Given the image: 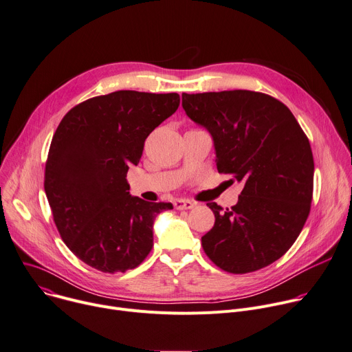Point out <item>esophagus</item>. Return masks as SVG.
<instances>
[{"label": "esophagus", "mask_w": 352, "mask_h": 352, "mask_svg": "<svg viewBox=\"0 0 352 352\" xmlns=\"http://www.w3.org/2000/svg\"><path fill=\"white\" fill-rule=\"evenodd\" d=\"M174 206L178 210H184V209H192L195 206V204L189 199H177V201H174Z\"/></svg>", "instance_id": "esophagus-1"}]
</instances>
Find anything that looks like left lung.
Instances as JSON below:
<instances>
[{
  "instance_id": "1",
  "label": "left lung",
  "mask_w": 352,
  "mask_h": 352,
  "mask_svg": "<svg viewBox=\"0 0 352 352\" xmlns=\"http://www.w3.org/2000/svg\"><path fill=\"white\" fill-rule=\"evenodd\" d=\"M182 108L212 135L217 171L244 185L230 209L206 204L214 226L202 237L204 251L232 274L279 260L300 234L313 198V154L294 113L247 89L182 94Z\"/></svg>"
}]
</instances>
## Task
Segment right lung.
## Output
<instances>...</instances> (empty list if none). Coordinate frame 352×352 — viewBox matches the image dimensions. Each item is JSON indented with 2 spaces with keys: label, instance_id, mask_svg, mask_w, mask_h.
Returning <instances> with one entry per match:
<instances>
[{
  "label": "right lung",
  "instance_id": "add662e5",
  "mask_svg": "<svg viewBox=\"0 0 352 352\" xmlns=\"http://www.w3.org/2000/svg\"><path fill=\"white\" fill-rule=\"evenodd\" d=\"M178 107L177 92L116 91L76 105L57 126L45 192L63 241L87 265L124 272L151 251L154 219L173 205L132 197L126 174Z\"/></svg>",
  "mask_w": 352,
  "mask_h": 352
}]
</instances>
